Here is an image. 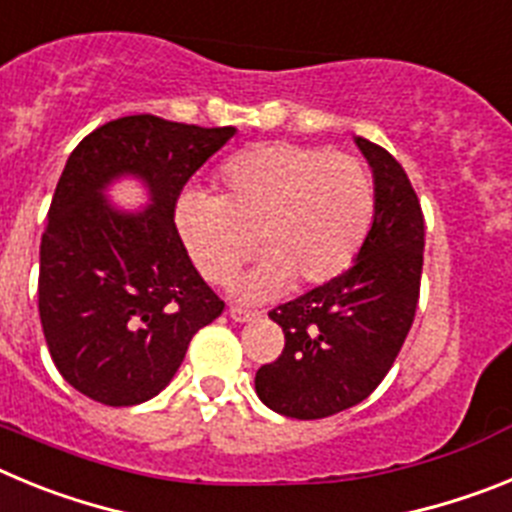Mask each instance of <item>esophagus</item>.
I'll return each instance as SVG.
<instances>
[{
    "label": "esophagus",
    "mask_w": 512,
    "mask_h": 512,
    "mask_svg": "<svg viewBox=\"0 0 512 512\" xmlns=\"http://www.w3.org/2000/svg\"><path fill=\"white\" fill-rule=\"evenodd\" d=\"M230 320H235V323H248V320H253L259 312L253 310H246V307H230L228 310Z\"/></svg>",
    "instance_id": "1"
}]
</instances>
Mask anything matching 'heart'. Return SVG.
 I'll return each mask as SVG.
<instances>
[{"label":"heart","mask_w":512,"mask_h":512,"mask_svg":"<svg viewBox=\"0 0 512 512\" xmlns=\"http://www.w3.org/2000/svg\"><path fill=\"white\" fill-rule=\"evenodd\" d=\"M374 220V182L359 158L297 143H261L217 171V197L187 192L176 202V228L189 259L223 284L251 256L264 259L238 292L274 295L284 282L320 287L354 264Z\"/></svg>","instance_id":"1"}]
</instances>
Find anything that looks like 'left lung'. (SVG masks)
Returning a JSON list of instances; mask_svg holds the SVG:
<instances>
[{
    "mask_svg": "<svg viewBox=\"0 0 512 512\" xmlns=\"http://www.w3.org/2000/svg\"><path fill=\"white\" fill-rule=\"evenodd\" d=\"M356 146L374 171V223L354 266L269 312L284 351L256 372V395L287 418H328L366 400L415 320L425 246L418 194L392 153L366 138Z\"/></svg>",
    "mask_w": 512,
    "mask_h": 512,
    "instance_id": "8db88e82",
    "label": "left lung"
}]
</instances>
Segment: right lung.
Listing matches in <instances>:
<instances>
[{
	"instance_id": "add662e5",
	"label": "right lung",
	"mask_w": 512,
	"mask_h": 512,
	"mask_svg": "<svg viewBox=\"0 0 512 512\" xmlns=\"http://www.w3.org/2000/svg\"><path fill=\"white\" fill-rule=\"evenodd\" d=\"M233 135L128 115L71 151L40 241L38 310L53 364L81 395L110 408L151 400L194 333L223 312L187 256L174 210L194 171ZM125 173L149 187L146 211L120 213L103 197Z\"/></svg>"
}]
</instances>
